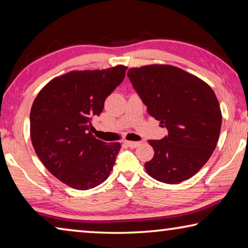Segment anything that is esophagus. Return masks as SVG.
<instances>
[{
    "label": "esophagus",
    "instance_id": "obj_1",
    "mask_svg": "<svg viewBox=\"0 0 248 248\" xmlns=\"http://www.w3.org/2000/svg\"><path fill=\"white\" fill-rule=\"evenodd\" d=\"M124 143L127 145V146H129V148H131V149H134V148H137V146H139L140 144H141V142H133V141H124Z\"/></svg>",
    "mask_w": 248,
    "mask_h": 248
}]
</instances>
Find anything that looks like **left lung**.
Here are the masks:
<instances>
[{
	"label": "left lung",
	"instance_id": "1",
	"mask_svg": "<svg viewBox=\"0 0 248 248\" xmlns=\"http://www.w3.org/2000/svg\"><path fill=\"white\" fill-rule=\"evenodd\" d=\"M128 78L149 114L169 131L149 141L154 156L144 164L146 173L165 184L189 179L219 140L222 114L215 92L196 75L169 64L131 68Z\"/></svg>",
	"mask_w": 248,
	"mask_h": 248
}]
</instances>
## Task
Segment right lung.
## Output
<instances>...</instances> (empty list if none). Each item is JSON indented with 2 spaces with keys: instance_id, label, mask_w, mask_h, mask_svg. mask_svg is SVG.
<instances>
[{
  "instance_id": "obj_1",
  "label": "right lung",
  "mask_w": 248,
  "mask_h": 248,
  "mask_svg": "<svg viewBox=\"0 0 248 248\" xmlns=\"http://www.w3.org/2000/svg\"><path fill=\"white\" fill-rule=\"evenodd\" d=\"M124 65L71 71L41 89L31 109V140L46 169L62 183L87 190L108 178L120 150L93 136L92 120L124 81Z\"/></svg>"
}]
</instances>
